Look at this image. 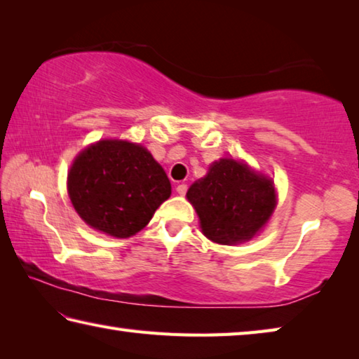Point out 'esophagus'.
<instances>
[{
	"label": "esophagus",
	"mask_w": 359,
	"mask_h": 359,
	"mask_svg": "<svg viewBox=\"0 0 359 359\" xmlns=\"http://www.w3.org/2000/svg\"><path fill=\"white\" fill-rule=\"evenodd\" d=\"M176 192H178L180 196H186V192H187V184H178V187H176Z\"/></svg>",
	"instance_id": "esophagus-1"
}]
</instances>
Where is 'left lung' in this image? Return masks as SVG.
Wrapping results in <instances>:
<instances>
[{
	"instance_id": "8db88e82",
	"label": "left lung",
	"mask_w": 359,
	"mask_h": 359,
	"mask_svg": "<svg viewBox=\"0 0 359 359\" xmlns=\"http://www.w3.org/2000/svg\"><path fill=\"white\" fill-rule=\"evenodd\" d=\"M187 200L200 217L206 238L219 244L249 241L271 217L276 192L271 180L246 163L221 159L208 175L194 183Z\"/></svg>"
}]
</instances>
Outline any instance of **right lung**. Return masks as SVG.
<instances>
[{"label": "right lung", "instance_id": "obj_1", "mask_svg": "<svg viewBox=\"0 0 359 359\" xmlns=\"http://www.w3.org/2000/svg\"><path fill=\"white\" fill-rule=\"evenodd\" d=\"M67 191L88 225L110 236L129 238L151 221L172 186L142 144L100 140L77 156Z\"/></svg>", "mask_w": 359, "mask_h": 359}]
</instances>
